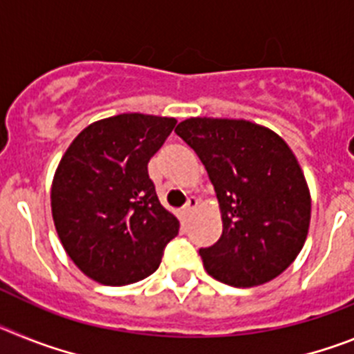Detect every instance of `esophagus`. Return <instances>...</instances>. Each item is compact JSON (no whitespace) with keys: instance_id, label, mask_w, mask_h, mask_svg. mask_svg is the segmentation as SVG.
<instances>
[{"instance_id":"1","label":"esophagus","mask_w":354,"mask_h":354,"mask_svg":"<svg viewBox=\"0 0 354 354\" xmlns=\"http://www.w3.org/2000/svg\"><path fill=\"white\" fill-rule=\"evenodd\" d=\"M196 205H198V200L195 198V196H189L186 202V205L183 207V216L184 218H187V216H192L193 211L196 209Z\"/></svg>"}]
</instances>
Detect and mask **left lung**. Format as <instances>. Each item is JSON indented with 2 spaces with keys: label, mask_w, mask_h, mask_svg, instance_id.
I'll return each mask as SVG.
<instances>
[{
  "label": "left lung",
  "mask_w": 354,
  "mask_h": 354,
  "mask_svg": "<svg viewBox=\"0 0 354 354\" xmlns=\"http://www.w3.org/2000/svg\"><path fill=\"white\" fill-rule=\"evenodd\" d=\"M175 133L196 152L220 202L221 237L198 252L205 271L232 287L283 273L310 225V193L289 145L268 127L230 118H187Z\"/></svg>",
  "instance_id": "obj_1"
}]
</instances>
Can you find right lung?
<instances>
[{
    "label": "right lung",
    "mask_w": 354,
    "mask_h": 354,
    "mask_svg": "<svg viewBox=\"0 0 354 354\" xmlns=\"http://www.w3.org/2000/svg\"><path fill=\"white\" fill-rule=\"evenodd\" d=\"M175 124L142 113L93 122L56 168V232L74 264L102 286H129L154 273L179 234V220L159 204L147 168Z\"/></svg>",
    "instance_id": "obj_1"
}]
</instances>
